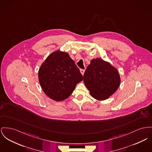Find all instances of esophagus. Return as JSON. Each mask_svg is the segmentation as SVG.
<instances>
[{
  "instance_id": "esophagus-1",
  "label": "esophagus",
  "mask_w": 152,
  "mask_h": 152,
  "mask_svg": "<svg viewBox=\"0 0 152 152\" xmlns=\"http://www.w3.org/2000/svg\"><path fill=\"white\" fill-rule=\"evenodd\" d=\"M80 72L81 73V75H84V72H85V70H84V69H80Z\"/></svg>"
}]
</instances>
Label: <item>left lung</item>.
I'll return each instance as SVG.
<instances>
[{"mask_svg":"<svg viewBox=\"0 0 152 152\" xmlns=\"http://www.w3.org/2000/svg\"><path fill=\"white\" fill-rule=\"evenodd\" d=\"M83 77L90 95L98 100L109 98L118 89L121 83L118 69L109 62L100 58L91 60Z\"/></svg>","mask_w":152,"mask_h":152,"instance_id":"obj_1","label":"left lung"}]
</instances>
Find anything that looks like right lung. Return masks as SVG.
Listing matches in <instances>:
<instances>
[{
    "instance_id": "obj_1",
    "label": "right lung",
    "mask_w": 152,
    "mask_h": 152,
    "mask_svg": "<svg viewBox=\"0 0 152 152\" xmlns=\"http://www.w3.org/2000/svg\"><path fill=\"white\" fill-rule=\"evenodd\" d=\"M38 80L49 98L61 102L69 97L77 84L83 80V76L69 54L57 50L41 64Z\"/></svg>"
}]
</instances>
